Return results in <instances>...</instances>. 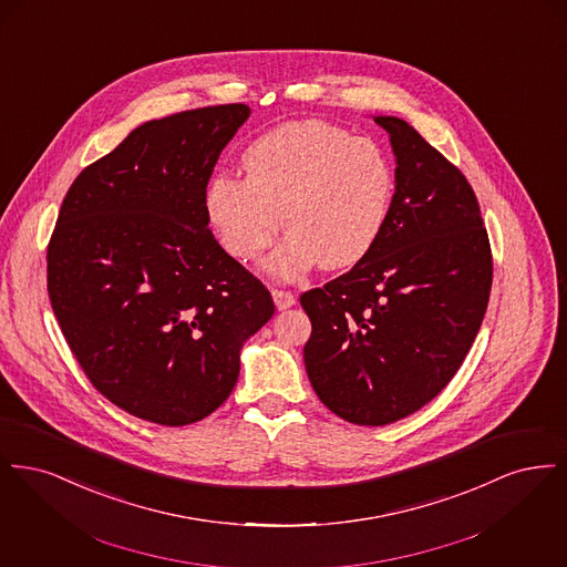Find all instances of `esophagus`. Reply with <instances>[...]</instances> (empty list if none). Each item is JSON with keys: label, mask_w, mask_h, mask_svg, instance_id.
I'll list each match as a JSON object with an SVG mask.
<instances>
[{"label": "esophagus", "mask_w": 567, "mask_h": 567, "mask_svg": "<svg viewBox=\"0 0 567 567\" xmlns=\"http://www.w3.org/2000/svg\"><path fill=\"white\" fill-rule=\"evenodd\" d=\"M271 297H274V303H276V308H278V310H287V308L296 306V296H293L291 291L274 289V291H271Z\"/></svg>", "instance_id": "esophagus-1"}]
</instances>
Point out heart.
Masks as SVG:
<instances>
[{"label": "heart", "mask_w": 567, "mask_h": 567, "mask_svg": "<svg viewBox=\"0 0 567 567\" xmlns=\"http://www.w3.org/2000/svg\"><path fill=\"white\" fill-rule=\"evenodd\" d=\"M246 178L218 174L206 187V215L225 252L250 261L274 244L282 220L291 236L271 257L291 278L361 261L384 227L393 195L386 153L372 137L323 121L285 123L243 153Z\"/></svg>", "instance_id": "1"}]
</instances>
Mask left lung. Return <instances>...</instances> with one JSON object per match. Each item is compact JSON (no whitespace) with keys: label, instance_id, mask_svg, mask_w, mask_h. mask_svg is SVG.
Instances as JSON below:
<instances>
[{"label":"left lung","instance_id":"1","mask_svg":"<svg viewBox=\"0 0 567 567\" xmlns=\"http://www.w3.org/2000/svg\"><path fill=\"white\" fill-rule=\"evenodd\" d=\"M395 153V193L372 250L299 297L315 393L354 425H389L457 374L481 329L493 257L467 178L398 116H374Z\"/></svg>","mask_w":567,"mask_h":567}]
</instances>
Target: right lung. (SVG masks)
<instances>
[{"label": "right lung", "instance_id": "1", "mask_svg": "<svg viewBox=\"0 0 567 567\" xmlns=\"http://www.w3.org/2000/svg\"><path fill=\"white\" fill-rule=\"evenodd\" d=\"M244 104L135 127L68 190L47 250L54 317L91 384L137 419L183 427L223 404L243 344L268 323L266 285L208 229L216 159Z\"/></svg>", "mask_w": 567, "mask_h": 567}]
</instances>
